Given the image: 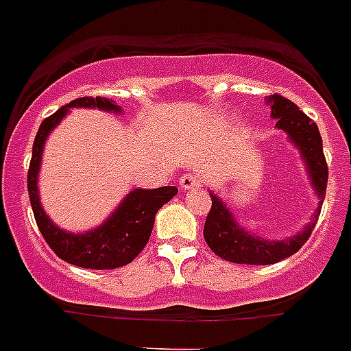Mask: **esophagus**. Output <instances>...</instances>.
I'll return each instance as SVG.
<instances>
[{"label": "esophagus", "mask_w": 351, "mask_h": 351, "mask_svg": "<svg viewBox=\"0 0 351 351\" xmlns=\"http://www.w3.org/2000/svg\"><path fill=\"white\" fill-rule=\"evenodd\" d=\"M179 184H181L182 190L190 191V190H198V188H202L204 182L202 179L198 178L197 173H184V176L179 179Z\"/></svg>", "instance_id": "obj_1"}]
</instances>
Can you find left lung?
<instances>
[{
	"label": "left lung",
	"instance_id": "obj_1",
	"mask_svg": "<svg viewBox=\"0 0 351 351\" xmlns=\"http://www.w3.org/2000/svg\"><path fill=\"white\" fill-rule=\"evenodd\" d=\"M267 104L271 105V117L276 119V128L288 135V141L299 149L308 178L318 198V207L313 213L311 219L302 230L287 239H263L255 235L239 225L237 218L226 207L218 195L210 191V207L204 225V237L210 250L226 262L250 263V265H271L288 258L304 246L315 228L318 216H320L322 204L327 190L328 169L324 156V144H322L318 126L309 119L302 110H299L293 101L287 100L280 95L267 96Z\"/></svg>",
	"mask_w": 351,
	"mask_h": 351
}]
</instances>
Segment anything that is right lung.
I'll return each instance as SVG.
<instances>
[{
  "mask_svg": "<svg viewBox=\"0 0 351 351\" xmlns=\"http://www.w3.org/2000/svg\"><path fill=\"white\" fill-rule=\"evenodd\" d=\"M98 108L105 112L121 114V107L114 100L101 96H84L70 101L68 105L56 110L52 116L42 121L38 133L33 144L29 172H27V191L36 225L47 241L51 250L64 262L84 269H117L133 262L135 256L144 250L149 235L153 232L154 216L163 204L172 200L178 195L176 186H163L156 190L135 188L130 191L112 214L101 225L91 230L66 232L56 225L47 213L43 210L38 195V173L42 165V154L47 137L54 128L70 114V108Z\"/></svg>",
  "mask_w": 351,
  "mask_h": 351,
  "instance_id": "obj_1",
  "label": "right lung"
}]
</instances>
